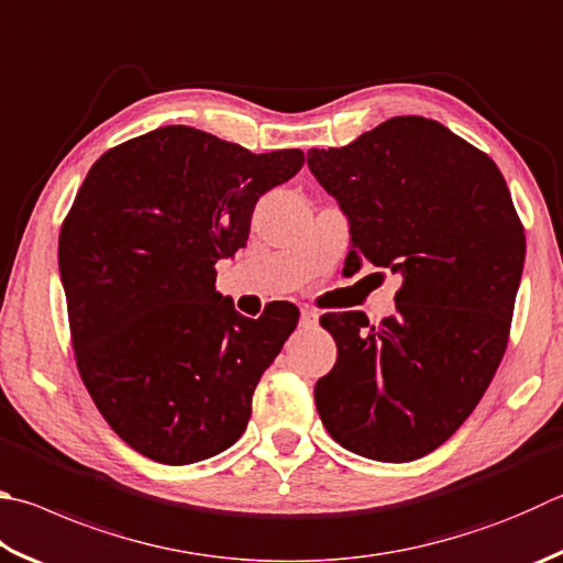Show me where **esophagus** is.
Wrapping results in <instances>:
<instances>
[{
  "instance_id": "obj_1",
  "label": "esophagus",
  "mask_w": 563,
  "mask_h": 563,
  "mask_svg": "<svg viewBox=\"0 0 563 563\" xmlns=\"http://www.w3.org/2000/svg\"><path fill=\"white\" fill-rule=\"evenodd\" d=\"M317 322H320V312L312 310V308H302L300 324L308 327V330H312V327H317Z\"/></svg>"
}]
</instances>
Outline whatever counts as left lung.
<instances>
[{"mask_svg":"<svg viewBox=\"0 0 563 563\" xmlns=\"http://www.w3.org/2000/svg\"><path fill=\"white\" fill-rule=\"evenodd\" d=\"M308 165L350 219V268L369 261L404 278L382 324L320 317L336 362L314 384L317 413L356 455L423 457L465 423L505 356L525 265L512 194L483 150L418 115L310 150Z\"/></svg>","mask_w":563,"mask_h":563,"instance_id":"8db88e82","label":"left lung"}]
</instances>
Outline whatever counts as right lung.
Returning <instances> with one entry per match:
<instances>
[{"label":"right lung","instance_id":"1","mask_svg":"<svg viewBox=\"0 0 563 563\" xmlns=\"http://www.w3.org/2000/svg\"><path fill=\"white\" fill-rule=\"evenodd\" d=\"M302 165V150L253 155L169 125L90 167L60 223L58 268L80 379L132 451L189 465L246 431L300 310L243 317L217 292V261L246 246L255 201Z\"/></svg>","mask_w":563,"mask_h":563}]
</instances>
